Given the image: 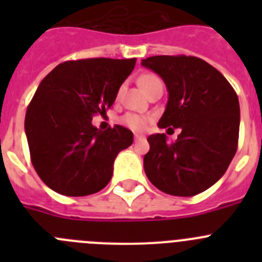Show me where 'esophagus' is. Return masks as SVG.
<instances>
[{
    "label": "esophagus",
    "mask_w": 262,
    "mask_h": 262,
    "mask_svg": "<svg viewBox=\"0 0 262 262\" xmlns=\"http://www.w3.org/2000/svg\"><path fill=\"white\" fill-rule=\"evenodd\" d=\"M134 136H135V140H140V139L144 138V136L140 135V134H135V135H134Z\"/></svg>",
    "instance_id": "esophagus-1"
}]
</instances>
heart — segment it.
<instances>
[{"label": "heart", "instance_id": "b5f03b06", "mask_svg": "<svg viewBox=\"0 0 262 262\" xmlns=\"http://www.w3.org/2000/svg\"><path fill=\"white\" fill-rule=\"evenodd\" d=\"M157 84H163V82H161V80L156 75H152V73L143 75L142 77L139 78V85L142 86V89L144 90L145 93H148ZM120 123L123 124V126L128 127V128L134 129V131H143V129H145V127L148 124V118L128 113V114L123 115V117L120 118Z\"/></svg>", "mask_w": 262, "mask_h": 262}]
</instances>
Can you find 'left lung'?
Returning a JSON list of instances; mask_svg holds the SVG:
<instances>
[{
	"label": "left lung",
	"mask_w": 262,
	"mask_h": 262,
	"mask_svg": "<svg viewBox=\"0 0 262 262\" xmlns=\"http://www.w3.org/2000/svg\"><path fill=\"white\" fill-rule=\"evenodd\" d=\"M142 66L163 78L168 103L160 128H181L174 143L165 134L148 136V180L170 195L193 196L226 173L237 149L240 106L221 72L194 56H152Z\"/></svg>",
	"instance_id": "left-lung-1"
}]
</instances>
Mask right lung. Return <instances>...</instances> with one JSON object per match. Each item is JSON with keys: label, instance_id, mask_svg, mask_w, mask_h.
<instances>
[{"label": "right lung", "instance_id": "right-lung-1", "mask_svg": "<svg viewBox=\"0 0 262 262\" xmlns=\"http://www.w3.org/2000/svg\"><path fill=\"white\" fill-rule=\"evenodd\" d=\"M136 59H82L61 62L41 80L25 118L31 163L50 189L68 196L102 190L117 155L133 144L128 128L101 131L106 114Z\"/></svg>", "mask_w": 262, "mask_h": 262}]
</instances>
